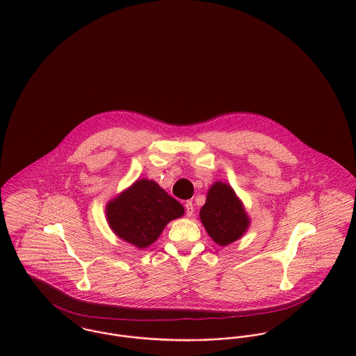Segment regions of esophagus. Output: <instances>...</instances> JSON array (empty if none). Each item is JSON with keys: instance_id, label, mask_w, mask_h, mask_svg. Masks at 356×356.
<instances>
[{"instance_id": "34e87169", "label": "esophagus", "mask_w": 356, "mask_h": 356, "mask_svg": "<svg viewBox=\"0 0 356 356\" xmlns=\"http://www.w3.org/2000/svg\"><path fill=\"white\" fill-rule=\"evenodd\" d=\"M185 211H186V215L188 216H192L193 215V212H195V205L192 202H186L185 203Z\"/></svg>"}]
</instances>
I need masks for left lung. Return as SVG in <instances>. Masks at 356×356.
Returning a JSON list of instances; mask_svg holds the SVG:
<instances>
[{
	"instance_id": "1",
	"label": "left lung",
	"mask_w": 356,
	"mask_h": 356,
	"mask_svg": "<svg viewBox=\"0 0 356 356\" xmlns=\"http://www.w3.org/2000/svg\"><path fill=\"white\" fill-rule=\"evenodd\" d=\"M200 220L208 236L220 247L240 240L251 225L244 204L234 189L222 181L213 182L208 189Z\"/></svg>"
}]
</instances>
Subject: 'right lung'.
<instances>
[{"mask_svg":"<svg viewBox=\"0 0 356 356\" xmlns=\"http://www.w3.org/2000/svg\"><path fill=\"white\" fill-rule=\"evenodd\" d=\"M184 205L152 179H137L105 207L111 230L126 243L145 250L159 238L167 223L184 216Z\"/></svg>","mask_w":356,"mask_h":356,"instance_id":"right-lung-1","label":"right lung"}]
</instances>
